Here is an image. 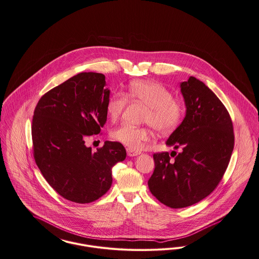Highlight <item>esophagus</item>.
I'll return each mask as SVG.
<instances>
[{
  "mask_svg": "<svg viewBox=\"0 0 259 259\" xmlns=\"http://www.w3.org/2000/svg\"><path fill=\"white\" fill-rule=\"evenodd\" d=\"M126 153H127V155L130 156V157H134V156H138L140 154L139 151H135V150H133L131 148L126 149Z\"/></svg>",
  "mask_w": 259,
  "mask_h": 259,
  "instance_id": "obj_1",
  "label": "esophagus"
}]
</instances>
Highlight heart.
<instances>
[{"mask_svg":"<svg viewBox=\"0 0 259 259\" xmlns=\"http://www.w3.org/2000/svg\"><path fill=\"white\" fill-rule=\"evenodd\" d=\"M127 96L147 107L143 122L150 124L160 135L172 133L183 121L185 106L182 101L172 98V92L161 83L153 80L138 79L131 82L127 88ZM127 102L121 93H115L109 97L106 103V113L110 120L115 121L121 116ZM111 138L138 151L149 139V133L145 127H138L128 123H122L111 133Z\"/></svg>","mask_w":259,"mask_h":259,"instance_id":"obj_1","label":"heart"}]
</instances>
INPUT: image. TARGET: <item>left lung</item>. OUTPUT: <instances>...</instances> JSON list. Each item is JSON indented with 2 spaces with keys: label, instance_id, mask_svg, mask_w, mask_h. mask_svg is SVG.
<instances>
[{
  "label": "left lung",
  "instance_id": "8db88e82",
  "mask_svg": "<svg viewBox=\"0 0 259 259\" xmlns=\"http://www.w3.org/2000/svg\"><path fill=\"white\" fill-rule=\"evenodd\" d=\"M181 92L186 117L166 144L182 151L155 153V169L148 181L151 193L171 208L195 204L215 190L229 165L235 141L231 117L211 89L190 76L181 83Z\"/></svg>",
  "mask_w": 259,
  "mask_h": 259
}]
</instances>
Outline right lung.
<instances>
[{
  "label": "right lung",
  "mask_w": 259,
  "mask_h": 259,
  "mask_svg": "<svg viewBox=\"0 0 259 259\" xmlns=\"http://www.w3.org/2000/svg\"><path fill=\"white\" fill-rule=\"evenodd\" d=\"M110 90L105 75L80 72L44 94L32 120L35 162L48 184L75 203H89L112 186V168L126 157L122 144L105 141L96 152L84 138L98 135L107 121Z\"/></svg>",
  "instance_id": "right-lung-1"
}]
</instances>
